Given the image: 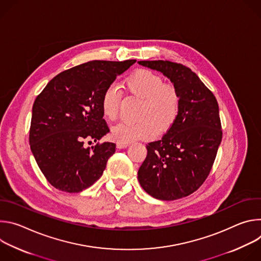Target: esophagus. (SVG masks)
I'll list each match as a JSON object with an SVG mask.
<instances>
[{"label": "esophagus", "mask_w": 261, "mask_h": 261, "mask_svg": "<svg viewBox=\"0 0 261 261\" xmlns=\"http://www.w3.org/2000/svg\"><path fill=\"white\" fill-rule=\"evenodd\" d=\"M129 142H117V147L118 148H125L129 145Z\"/></svg>", "instance_id": "esophagus-1"}]
</instances>
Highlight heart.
Segmentation results:
<instances>
[{
  "instance_id": "obj_1",
  "label": "heart",
  "mask_w": 261,
  "mask_h": 261,
  "mask_svg": "<svg viewBox=\"0 0 261 261\" xmlns=\"http://www.w3.org/2000/svg\"><path fill=\"white\" fill-rule=\"evenodd\" d=\"M131 94L142 99L136 123L122 122L111 130V136L118 142H131L153 138L157 132L167 131L176 121L180 109V95L172 85L164 84L157 73L139 69L126 80ZM121 92L116 84L108 86L101 99L104 117L114 121L117 119Z\"/></svg>"
}]
</instances>
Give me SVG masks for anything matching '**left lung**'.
<instances>
[{
	"mask_svg": "<svg viewBox=\"0 0 261 261\" xmlns=\"http://www.w3.org/2000/svg\"><path fill=\"white\" fill-rule=\"evenodd\" d=\"M161 72L180 95L174 124L157 141L146 144L138 169L142 189L154 198L175 200L196 191L207 177L222 140L219 105L196 74L169 61H139Z\"/></svg>",
	"mask_w": 261,
	"mask_h": 261,
	"instance_id": "8db88e82",
	"label": "left lung"
}]
</instances>
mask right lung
<instances>
[{
    "mask_svg": "<svg viewBox=\"0 0 261 261\" xmlns=\"http://www.w3.org/2000/svg\"><path fill=\"white\" fill-rule=\"evenodd\" d=\"M136 61H91L61 72L37 96L30 128V146L55 188L79 193L102 175L113 142L97 143L109 132L101 99L105 89Z\"/></svg>",
    "mask_w": 261,
    "mask_h": 261,
    "instance_id": "1",
    "label": "right lung"
}]
</instances>
